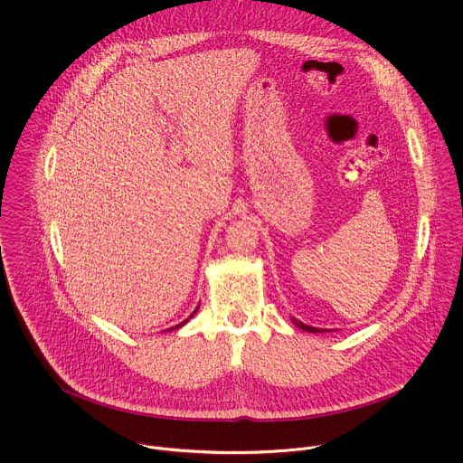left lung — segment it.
<instances>
[{
    "label": "left lung",
    "instance_id": "obj_1",
    "mask_svg": "<svg viewBox=\"0 0 463 463\" xmlns=\"http://www.w3.org/2000/svg\"><path fill=\"white\" fill-rule=\"evenodd\" d=\"M291 322H293L298 329H304V331H307V333H324V331H329V329H320V327H313V326L302 324L300 320H297V318H293V317H291Z\"/></svg>",
    "mask_w": 463,
    "mask_h": 463
}]
</instances>
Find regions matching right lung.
I'll list each match as a JSON object with an SVG mask.
<instances>
[{
    "mask_svg": "<svg viewBox=\"0 0 463 463\" xmlns=\"http://www.w3.org/2000/svg\"><path fill=\"white\" fill-rule=\"evenodd\" d=\"M197 309H199V306H197V307H195V311H194V313H192V315H190V317H188V318H186V320H183V322H181V324H177V326H174V327H170V329H179V327H181V326H184V324H186V322H188V320H190V318H192V317H194V315H195V313H197Z\"/></svg>",
    "mask_w": 463,
    "mask_h": 463,
    "instance_id": "obj_1",
    "label": "right lung"
}]
</instances>
